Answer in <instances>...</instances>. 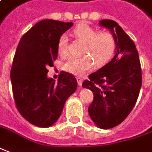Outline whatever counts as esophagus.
Instances as JSON below:
<instances>
[{
  "mask_svg": "<svg viewBox=\"0 0 152 152\" xmlns=\"http://www.w3.org/2000/svg\"><path fill=\"white\" fill-rule=\"evenodd\" d=\"M76 80H77V83H78V85H79V86H81V85H82V81H83V79H82V78H81V77H79V76H78V77H76Z\"/></svg>",
  "mask_w": 152,
  "mask_h": 152,
  "instance_id": "esophagus-1",
  "label": "esophagus"
}]
</instances>
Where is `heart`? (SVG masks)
<instances>
[{
	"label": "heart",
	"mask_w": 152,
	"mask_h": 152,
	"mask_svg": "<svg viewBox=\"0 0 152 152\" xmlns=\"http://www.w3.org/2000/svg\"><path fill=\"white\" fill-rule=\"evenodd\" d=\"M72 36L85 46L80 57H70L64 64V70L77 76H82L93 67L94 62L97 66H102L109 61L114 53L115 40L109 31H98L88 24L81 23L72 30ZM58 53L65 57L69 53L68 38L66 34L61 35L57 45Z\"/></svg>",
	"instance_id": "1"
}]
</instances>
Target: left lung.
Returning <instances> with one entry per match:
<instances>
[{
  "mask_svg": "<svg viewBox=\"0 0 152 152\" xmlns=\"http://www.w3.org/2000/svg\"><path fill=\"white\" fill-rule=\"evenodd\" d=\"M100 25L115 37V55L106 66L89 75L82 86L94 95L88 107L90 117L98 127L110 129L121 123L137 103L142 75L138 51L123 29L112 20H102Z\"/></svg>",
  "mask_w": 152,
  "mask_h": 152,
  "instance_id": "8db88e82",
  "label": "left lung"
}]
</instances>
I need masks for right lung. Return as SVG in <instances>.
I'll use <instances>...</instances> for the list:
<instances>
[{
  "mask_svg": "<svg viewBox=\"0 0 152 152\" xmlns=\"http://www.w3.org/2000/svg\"><path fill=\"white\" fill-rule=\"evenodd\" d=\"M72 22L43 20L20 40L11 70L14 101L20 114L39 127L50 126L58 120L65 102L75 92L77 81L61 72L58 82L47 78L48 66L57 58L60 37Z\"/></svg>",
  "mask_w": 152,
  "mask_h": 152,
  "instance_id": "1",
  "label": "right lung"
}]
</instances>
